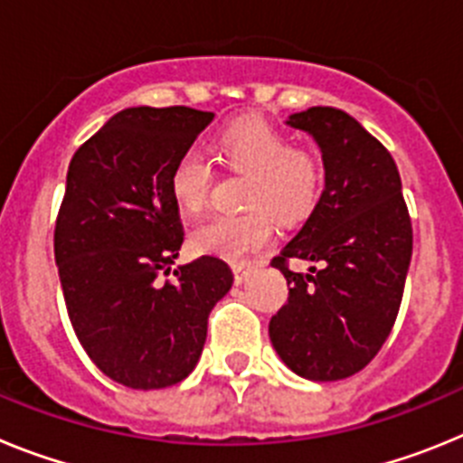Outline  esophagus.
Masks as SVG:
<instances>
[{"instance_id":"1","label":"esophagus","mask_w":463,"mask_h":463,"mask_svg":"<svg viewBox=\"0 0 463 463\" xmlns=\"http://www.w3.org/2000/svg\"><path fill=\"white\" fill-rule=\"evenodd\" d=\"M252 271H255V264H250V261H243V264H234L236 285H243V282L252 276Z\"/></svg>"}]
</instances>
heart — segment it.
Returning a JSON list of instances; mask_svg holds the SVG:
<instances>
[{
    "label": "heart",
    "instance_id": "heart-1",
    "mask_svg": "<svg viewBox=\"0 0 463 463\" xmlns=\"http://www.w3.org/2000/svg\"><path fill=\"white\" fill-rule=\"evenodd\" d=\"M215 148L224 165L252 174L245 206L255 211L206 220L192 232V245L199 252L243 261L273 239L271 218L261 208H269L280 220H297L315 206L322 190V165L317 155L294 148L280 129L255 118L224 127ZM211 183L213 165L206 155L192 148L175 159L169 190L174 202L187 213L202 211Z\"/></svg>",
    "mask_w": 463,
    "mask_h": 463
}]
</instances>
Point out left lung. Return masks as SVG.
Here are the masks:
<instances>
[{
  "label": "left lung",
  "mask_w": 463,
  "mask_h": 463,
  "mask_svg": "<svg viewBox=\"0 0 463 463\" xmlns=\"http://www.w3.org/2000/svg\"><path fill=\"white\" fill-rule=\"evenodd\" d=\"M288 125L317 143L325 190L271 261L289 297L269 322V336L289 371L331 383L362 371L390 336L411 267V215L392 155L345 110L313 106L292 113ZM292 256L318 269L289 272Z\"/></svg>",
  "instance_id": "obj_1"
}]
</instances>
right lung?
Masks as SVG:
<instances>
[{
	"instance_id": "add662e5",
	"label": "right lung",
	"mask_w": 463,
	"mask_h": 463,
	"mask_svg": "<svg viewBox=\"0 0 463 463\" xmlns=\"http://www.w3.org/2000/svg\"><path fill=\"white\" fill-rule=\"evenodd\" d=\"M208 110L134 106L76 150L55 224L69 320L88 357L132 390H162L194 371L208 315L234 273L203 255L174 269L183 245L169 190L175 159L213 122Z\"/></svg>"
}]
</instances>
